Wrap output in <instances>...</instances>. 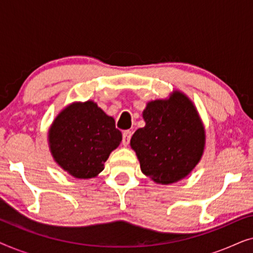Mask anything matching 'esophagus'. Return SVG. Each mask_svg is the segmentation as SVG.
I'll return each mask as SVG.
<instances>
[{
  "mask_svg": "<svg viewBox=\"0 0 253 253\" xmlns=\"http://www.w3.org/2000/svg\"><path fill=\"white\" fill-rule=\"evenodd\" d=\"M131 136H132V132H131L130 130L124 131L123 134H122V144L124 145V146H127V145H129Z\"/></svg>",
  "mask_w": 253,
  "mask_h": 253,
  "instance_id": "esophagus-1",
  "label": "esophagus"
}]
</instances>
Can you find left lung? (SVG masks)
<instances>
[{
	"label": "left lung",
	"instance_id": "obj_1",
	"mask_svg": "<svg viewBox=\"0 0 253 253\" xmlns=\"http://www.w3.org/2000/svg\"><path fill=\"white\" fill-rule=\"evenodd\" d=\"M146 126L131 138L140 169L157 183L177 182L196 167L205 145V131L192 102L176 92L169 100L148 102Z\"/></svg>",
	"mask_w": 253,
	"mask_h": 253
}]
</instances>
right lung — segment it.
<instances>
[{
	"label": "right lung",
	"mask_w": 253,
	"mask_h": 253,
	"mask_svg": "<svg viewBox=\"0 0 253 253\" xmlns=\"http://www.w3.org/2000/svg\"><path fill=\"white\" fill-rule=\"evenodd\" d=\"M121 140L122 133L113 117L92 101L69 106L49 130L55 161L77 178H91L102 171L110 152Z\"/></svg>",
	"instance_id": "right-lung-1"
}]
</instances>
